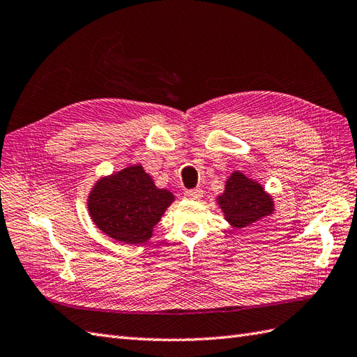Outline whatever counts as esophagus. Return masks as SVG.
<instances>
[{
	"label": "esophagus",
	"mask_w": 357,
	"mask_h": 357,
	"mask_svg": "<svg viewBox=\"0 0 357 357\" xmlns=\"http://www.w3.org/2000/svg\"><path fill=\"white\" fill-rule=\"evenodd\" d=\"M184 196L187 199H190V201H199L204 196V192L201 188H195V190H187V192L184 193Z\"/></svg>",
	"instance_id": "esophagus-1"
}]
</instances>
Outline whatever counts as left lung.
I'll return each mask as SVG.
<instances>
[{
    "label": "left lung",
    "mask_w": 357,
    "mask_h": 357,
    "mask_svg": "<svg viewBox=\"0 0 357 357\" xmlns=\"http://www.w3.org/2000/svg\"><path fill=\"white\" fill-rule=\"evenodd\" d=\"M219 208L231 228L240 229L264 218L275 210V202L259 181L234 170L225 182V190L216 197Z\"/></svg>",
    "instance_id": "1"
}]
</instances>
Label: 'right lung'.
Instances as JSON below:
<instances>
[{
    "label": "right lung",
    "instance_id": "obj_1",
    "mask_svg": "<svg viewBox=\"0 0 357 357\" xmlns=\"http://www.w3.org/2000/svg\"><path fill=\"white\" fill-rule=\"evenodd\" d=\"M175 201L167 188H158L139 162L102 176L88 193V213L107 237L124 245L146 243L165 210Z\"/></svg>",
    "mask_w": 357,
    "mask_h": 357
}]
</instances>
